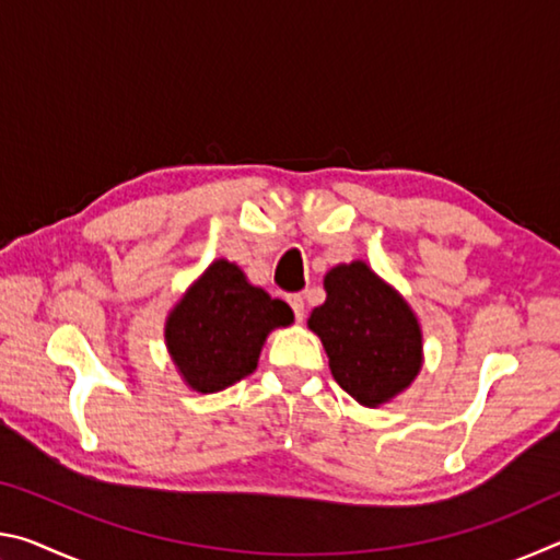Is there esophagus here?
Returning a JSON list of instances; mask_svg holds the SVG:
<instances>
[{
	"mask_svg": "<svg viewBox=\"0 0 560 560\" xmlns=\"http://www.w3.org/2000/svg\"><path fill=\"white\" fill-rule=\"evenodd\" d=\"M289 306L293 308V316H296V320H303V299L293 293V296H289Z\"/></svg>",
	"mask_w": 560,
	"mask_h": 560,
	"instance_id": "34e87169",
	"label": "esophagus"
}]
</instances>
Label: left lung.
Here are the masks:
<instances>
[{
  "label": "left lung",
  "mask_w": 560,
  "mask_h": 560,
  "mask_svg": "<svg viewBox=\"0 0 560 560\" xmlns=\"http://www.w3.org/2000/svg\"><path fill=\"white\" fill-rule=\"evenodd\" d=\"M326 303L308 328L326 348L330 373L365 407L390 402L422 368V330L407 301L365 261L338 264L324 279Z\"/></svg>",
  "instance_id": "1"
}]
</instances>
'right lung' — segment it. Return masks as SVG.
I'll return each instance as SVG.
<instances>
[{"label": "right lung", "mask_w": 560, "mask_h": 560, "mask_svg": "<svg viewBox=\"0 0 560 560\" xmlns=\"http://www.w3.org/2000/svg\"><path fill=\"white\" fill-rule=\"evenodd\" d=\"M291 320L287 303L252 287L236 264L217 259L170 311L165 343L192 390L220 393L257 371L264 340Z\"/></svg>", "instance_id": "right-lung-1"}]
</instances>
